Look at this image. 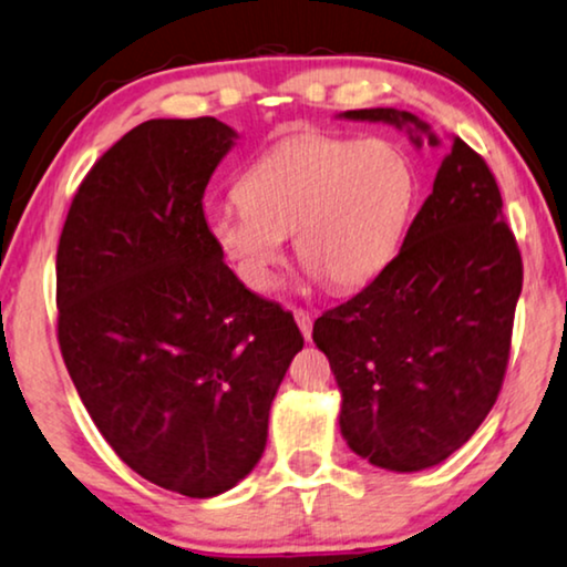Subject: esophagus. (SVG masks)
Returning <instances> with one entry per match:
<instances>
[{"instance_id": "1", "label": "esophagus", "mask_w": 567, "mask_h": 567, "mask_svg": "<svg viewBox=\"0 0 567 567\" xmlns=\"http://www.w3.org/2000/svg\"><path fill=\"white\" fill-rule=\"evenodd\" d=\"M292 316H296L300 334H303L306 339H311V329H313V319H311V313L303 311V308H296V311H292Z\"/></svg>"}]
</instances>
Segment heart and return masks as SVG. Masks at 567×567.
I'll list each match as a JSON object with an SVG mask.
<instances>
[{
  "label": "heart",
  "mask_w": 567,
  "mask_h": 567,
  "mask_svg": "<svg viewBox=\"0 0 567 567\" xmlns=\"http://www.w3.org/2000/svg\"><path fill=\"white\" fill-rule=\"evenodd\" d=\"M238 202L209 215L207 228L248 290L275 288L288 236L313 277L354 290L396 256L414 171L394 142L308 134L261 155L240 176Z\"/></svg>",
  "instance_id": "obj_1"
}]
</instances>
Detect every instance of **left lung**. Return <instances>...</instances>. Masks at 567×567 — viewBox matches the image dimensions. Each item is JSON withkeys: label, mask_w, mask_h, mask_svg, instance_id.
<instances>
[{"label": "left lung", "mask_w": 567, "mask_h": 567, "mask_svg": "<svg viewBox=\"0 0 567 567\" xmlns=\"http://www.w3.org/2000/svg\"><path fill=\"white\" fill-rule=\"evenodd\" d=\"M339 116L383 121L406 130L414 147H441L410 111ZM520 282L524 264L495 176L454 137L402 251L313 323L342 391L347 446L389 472L427 470L462 449L501 394Z\"/></svg>", "instance_id": "obj_1"}]
</instances>
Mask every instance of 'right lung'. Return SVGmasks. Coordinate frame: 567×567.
<instances>
[{"instance_id":"obj_1","label":"right lung","mask_w":567,"mask_h":567,"mask_svg":"<svg viewBox=\"0 0 567 567\" xmlns=\"http://www.w3.org/2000/svg\"><path fill=\"white\" fill-rule=\"evenodd\" d=\"M236 140L213 116L134 126L80 184L56 251L59 347L82 404L121 462L186 497L254 470L303 350L292 313L209 238L202 199Z\"/></svg>"}]
</instances>
